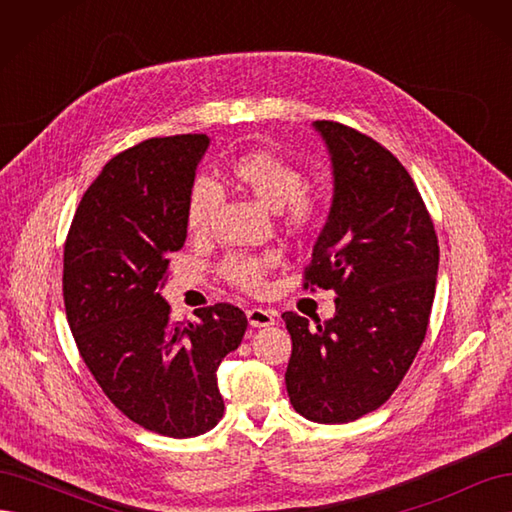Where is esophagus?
Listing matches in <instances>:
<instances>
[{"label":"esophagus","instance_id":"esophagus-1","mask_svg":"<svg viewBox=\"0 0 512 512\" xmlns=\"http://www.w3.org/2000/svg\"><path fill=\"white\" fill-rule=\"evenodd\" d=\"M247 322L252 324V327H271V324H275V314L271 312V309H265V307H252L247 309Z\"/></svg>","mask_w":512,"mask_h":512}]
</instances>
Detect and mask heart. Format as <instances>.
Returning <instances> with one entry per match:
<instances>
[{
    "label": "heart",
    "mask_w": 512,
    "mask_h": 512,
    "mask_svg": "<svg viewBox=\"0 0 512 512\" xmlns=\"http://www.w3.org/2000/svg\"><path fill=\"white\" fill-rule=\"evenodd\" d=\"M230 177L258 203L277 209L282 224L294 232L314 228L322 218V198L303 188V170L273 151H247L230 162ZM218 205V188L200 179L192 185L185 205V226L192 235H203ZM275 262L273 254L230 252L220 265L224 280L243 292H258Z\"/></svg>",
    "instance_id": "heart-1"
}]
</instances>
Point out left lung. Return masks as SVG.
I'll return each mask as SVG.
<instances>
[{
	"instance_id": "1",
	"label": "left lung",
	"mask_w": 512,
	"mask_h": 512,
	"mask_svg": "<svg viewBox=\"0 0 512 512\" xmlns=\"http://www.w3.org/2000/svg\"><path fill=\"white\" fill-rule=\"evenodd\" d=\"M327 141L335 194L303 271V290H335V316L316 329L284 312L292 339L290 404L314 423L378 410L421 348L436 294L440 247L421 192L393 153L337 121Z\"/></svg>"
}]
</instances>
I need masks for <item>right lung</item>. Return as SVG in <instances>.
<instances>
[{
	"instance_id": "1",
	"label": "right lung",
	"mask_w": 512,
	"mask_h": 512,
	"mask_svg": "<svg viewBox=\"0 0 512 512\" xmlns=\"http://www.w3.org/2000/svg\"><path fill=\"white\" fill-rule=\"evenodd\" d=\"M207 134L149 138L108 160L89 185L64 245V303L91 376L130 421L168 438L218 425V367L239 348V307L196 309L175 322L160 297Z\"/></svg>"
}]
</instances>
